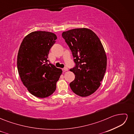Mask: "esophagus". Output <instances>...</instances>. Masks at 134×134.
<instances>
[{"label":"esophagus","mask_w":134,"mask_h":134,"mask_svg":"<svg viewBox=\"0 0 134 134\" xmlns=\"http://www.w3.org/2000/svg\"><path fill=\"white\" fill-rule=\"evenodd\" d=\"M63 70H64V71H68V68L67 67H65L64 69H63Z\"/></svg>","instance_id":"esophagus-1"}]
</instances>
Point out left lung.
<instances>
[{
    "instance_id": "8db88e82",
    "label": "left lung",
    "mask_w": 134,
    "mask_h": 134,
    "mask_svg": "<svg viewBox=\"0 0 134 134\" xmlns=\"http://www.w3.org/2000/svg\"><path fill=\"white\" fill-rule=\"evenodd\" d=\"M72 52L75 65L70 71L75 79L69 86L78 96L87 97L94 93L106 70L107 57L99 38L88 28H75L62 34Z\"/></svg>"
}]
</instances>
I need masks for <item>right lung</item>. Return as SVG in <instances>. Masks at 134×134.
I'll return each instance as SVG.
<instances>
[{
  "instance_id": "right-lung-1",
  "label": "right lung",
  "mask_w": 134,
  "mask_h": 134,
  "mask_svg": "<svg viewBox=\"0 0 134 134\" xmlns=\"http://www.w3.org/2000/svg\"><path fill=\"white\" fill-rule=\"evenodd\" d=\"M57 36L35 31L24 38L17 56V68L23 84L32 95L46 98L56 88L62 70L50 63L48 55Z\"/></svg>"
}]
</instances>
